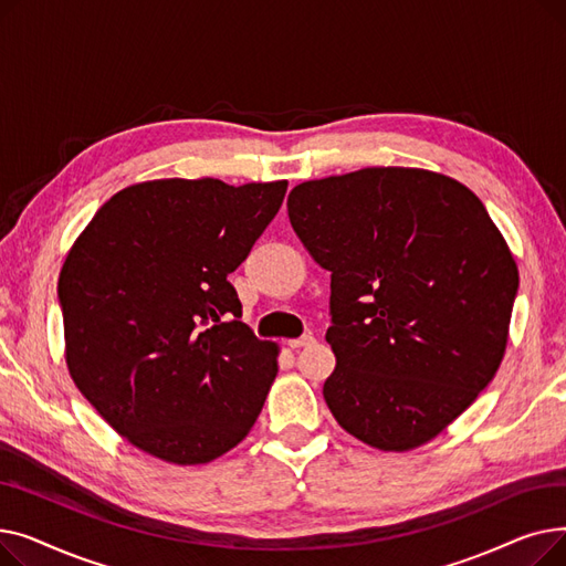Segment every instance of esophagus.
<instances>
[{
  "label": "esophagus",
  "mask_w": 566,
  "mask_h": 566,
  "mask_svg": "<svg viewBox=\"0 0 566 566\" xmlns=\"http://www.w3.org/2000/svg\"><path fill=\"white\" fill-rule=\"evenodd\" d=\"M286 344H289V348H293V350H298V348L312 346V344H314V337H312V335H305V337H298V339H289Z\"/></svg>",
  "instance_id": "esophagus-1"
}]
</instances>
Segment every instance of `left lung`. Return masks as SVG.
<instances>
[{
    "label": "left lung",
    "mask_w": 566,
    "mask_h": 566,
    "mask_svg": "<svg viewBox=\"0 0 566 566\" xmlns=\"http://www.w3.org/2000/svg\"><path fill=\"white\" fill-rule=\"evenodd\" d=\"M289 220L331 271L337 365L323 399L380 452L448 429L493 380L510 339L518 265L457 178L367 167L295 186Z\"/></svg>",
    "instance_id": "obj_1"
}]
</instances>
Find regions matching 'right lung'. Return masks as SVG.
Masks as SVG:
<instances>
[{"label":"right lung","mask_w":566,"mask_h":566,"mask_svg":"<svg viewBox=\"0 0 566 566\" xmlns=\"http://www.w3.org/2000/svg\"><path fill=\"white\" fill-rule=\"evenodd\" d=\"M286 181L158 178L116 192L59 273L75 388L137 450L201 465L254 427L280 344L241 318L227 282L277 216Z\"/></svg>","instance_id":"1"}]
</instances>
